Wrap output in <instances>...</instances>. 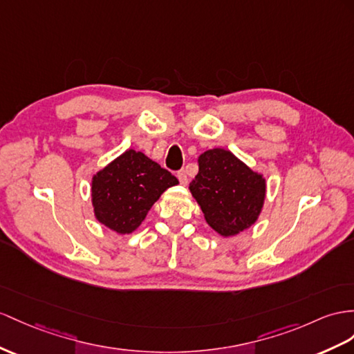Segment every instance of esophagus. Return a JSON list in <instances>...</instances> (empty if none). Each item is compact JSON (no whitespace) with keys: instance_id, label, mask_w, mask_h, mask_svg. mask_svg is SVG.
Here are the masks:
<instances>
[{"instance_id":"34e87169","label":"esophagus","mask_w":354,"mask_h":354,"mask_svg":"<svg viewBox=\"0 0 354 354\" xmlns=\"http://www.w3.org/2000/svg\"><path fill=\"white\" fill-rule=\"evenodd\" d=\"M176 176H178V179H179L180 185H187V184H188V176H187V171H185V170H179Z\"/></svg>"}]
</instances>
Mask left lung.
<instances>
[{
    "label": "left lung",
    "mask_w": 354,
    "mask_h": 354,
    "mask_svg": "<svg viewBox=\"0 0 354 354\" xmlns=\"http://www.w3.org/2000/svg\"><path fill=\"white\" fill-rule=\"evenodd\" d=\"M197 162L188 188L206 223L224 238L254 225L266 198L265 176L223 148L205 151Z\"/></svg>",
    "instance_id": "obj_1"
}]
</instances>
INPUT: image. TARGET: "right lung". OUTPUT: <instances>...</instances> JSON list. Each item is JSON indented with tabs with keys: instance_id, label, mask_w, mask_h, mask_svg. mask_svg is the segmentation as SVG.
Returning a JSON list of instances; mask_svg holds the SVG:
<instances>
[{
	"instance_id": "right-lung-1",
	"label": "right lung",
	"mask_w": 354,
	"mask_h": 354,
	"mask_svg": "<svg viewBox=\"0 0 354 354\" xmlns=\"http://www.w3.org/2000/svg\"><path fill=\"white\" fill-rule=\"evenodd\" d=\"M178 179L140 151L127 149L91 180L95 220L118 234L139 227L152 205Z\"/></svg>"
}]
</instances>
